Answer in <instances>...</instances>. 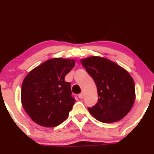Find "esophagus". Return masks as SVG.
Wrapping results in <instances>:
<instances>
[{"instance_id": "1", "label": "esophagus", "mask_w": 154, "mask_h": 154, "mask_svg": "<svg viewBox=\"0 0 154 154\" xmlns=\"http://www.w3.org/2000/svg\"><path fill=\"white\" fill-rule=\"evenodd\" d=\"M78 97L80 98V99H82V98L83 97V92H81V93H79L78 95Z\"/></svg>"}]
</instances>
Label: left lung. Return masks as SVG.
I'll return each mask as SVG.
<instances>
[{
	"label": "left lung",
	"mask_w": 154,
	"mask_h": 154,
	"mask_svg": "<svg viewBox=\"0 0 154 154\" xmlns=\"http://www.w3.org/2000/svg\"><path fill=\"white\" fill-rule=\"evenodd\" d=\"M95 81L98 100L90 114L103 123H114L128 113L135 101V85L127 71L109 59L91 57L81 60Z\"/></svg>",
	"instance_id": "8db88e82"
}]
</instances>
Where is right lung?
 <instances>
[{"mask_svg": "<svg viewBox=\"0 0 154 154\" xmlns=\"http://www.w3.org/2000/svg\"><path fill=\"white\" fill-rule=\"evenodd\" d=\"M73 59H49L28 74L21 88L24 110L35 123L55 127L67 118L75 97L64 77L75 66Z\"/></svg>", "mask_w": 154, "mask_h": 154, "instance_id": "obj_1", "label": "right lung"}]
</instances>
